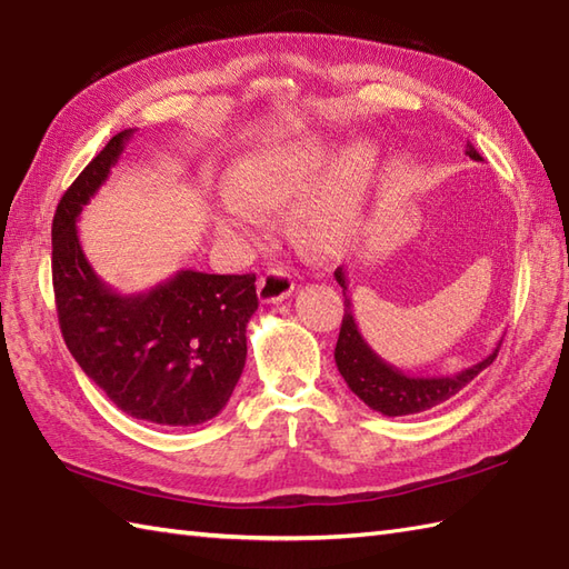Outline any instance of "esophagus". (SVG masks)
I'll return each mask as SVG.
<instances>
[{
	"label": "esophagus",
	"instance_id": "34e87169",
	"mask_svg": "<svg viewBox=\"0 0 569 569\" xmlns=\"http://www.w3.org/2000/svg\"><path fill=\"white\" fill-rule=\"evenodd\" d=\"M293 276L283 269H271L259 278V300L261 303H281L293 293Z\"/></svg>",
	"mask_w": 569,
	"mask_h": 569
}]
</instances>
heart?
I'll list each match as a JSON object with an SVG mask.
<instances>
[{"label": "heart", "mask_w": 569, "mask_h": 569, "mask_svg": "<svg viewBox=\"0 0 569 569\" xmlns=\"http://www.w3.org/2000/svg\"><path fill=\"white\" fill-rule=\"evenodd\" d=\"M335 153V141L308 137L286 147L263 149L237 161L229 188L217 198V227L227 234L247 232L259 222V210H278L296 202ZM330 163V162H329ZM331 164V163H330ZM316 189L293 212V232L318 251H340L359 232L377 178L379 153L369 141H352L337 153Z\"/></svg>", "instance_id": "heart-1"}]
</instances>
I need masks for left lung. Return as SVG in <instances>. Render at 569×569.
Here are the masks:
<instances>
[{"label":"left lung","instance_id":"8db88e82","mask_svg":"<svg viewBox=\"0 0 569 569\" xmlns=\"http://www.w3.org/2000/svg\"><path fill=\"white\" fill-rule=\"evenodd\" d=\"M467 156L475 161H481V156L471 143H467ZM335 278L337 283L342 286L345 296V318L340 337H337L335 361L349 389H352L371 410H379V413L389 418L413 416L422 413V410H430L435 406L450 401L452 396L462 391L465 386L475 379L479 371H485L499 355L501 342L487 359H481L477 365H471L457 373H447V377H410V373L398 371L396 367L386 365V361L367 345L365 337H361L352 312V300L347 296V276L342 271V266L335 271Z\"/></svg>","mask_w":569,"mask_h":569}]
</instances>
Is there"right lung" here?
<instances>
[{"label": "right lung", "instance_id": "obj_1", "mask_svg": "<svg viewBox=\"0 0 569 569\" xmlns=\"http://www.w3.org/2000/svg\"><path fill=\"white\" fill-rule=\"evenodd\" d=\"M134 131L84 166L53 217V291L63 340L80 369L127 416L200 426L227 406L247 361L257 276L178 271L147 293H114L84 259L78 217Z\"/></svg>", "mask_w": 569, "mask_h": 569}]
</instances>
